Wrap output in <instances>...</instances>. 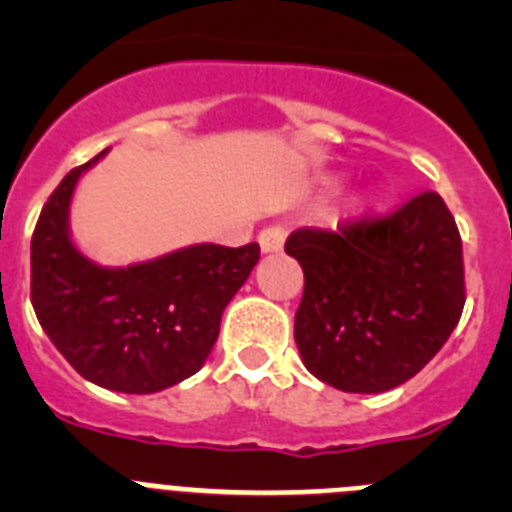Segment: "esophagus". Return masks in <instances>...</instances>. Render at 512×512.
<instances>
[{"instance_id": "34e87169", "label": "esophagus", "mask_w": 512, "mask_h": 512, "mask_svg": "<svg viewBox=\"0 0 512 512\" xmlns=\"http://www.w3.org/2000/svg\"><path fill=\"white\" fill-rule=\"evenodd\" d=\"M284 238H287V228H284V225H269V228H264L259 233L261 251H264V253L282 251Z\"/></svg>"}]
</instances>
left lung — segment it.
I'll list each match as a JSON object with an SVG mask.
<instances>
[{
  "label": "left lung",
  "mask_w": 512,
  "mask_h": 512,
  "mask_svg": "<svg viewBox=\"0 0 512 512\" xmlns=\"http://www.w3.org/2000/svg\"><path fill=\"white\" fill-rule=\"evenodd\" d=\"M284 251L305 274L295 312L302 361L343 392L374 395L415 377L467 302L459 228L431 189L387 215L295 230Z\"/></svg>",
  "instance_id": "8db88e82"
}]
</instances>
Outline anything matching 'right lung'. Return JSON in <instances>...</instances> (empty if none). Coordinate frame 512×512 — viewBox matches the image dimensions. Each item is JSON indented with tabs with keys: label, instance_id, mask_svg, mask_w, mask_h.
Segmentation results:
<instances>
[{
	"label": "right lung",
	"instance_id": "add662e5",
	"mask_svg": "<svg viewBox=\"0 0 512 512\" xmlns=\"http://www.w3.org/2000/svg\"><path fill=\"white\" fill-rule=\"evenodd\" d=\"M94 156L63 176L30 241V300L38 323L76 372L104 390L148 395L200 372L223 310L261 256L189 246L161 259L107 269L81 256L69 235V202Z\"/></svg>",
	"mask_w": 512,
	"mask_h": 512
}]
</instances>
